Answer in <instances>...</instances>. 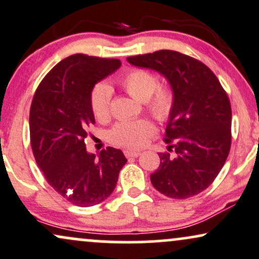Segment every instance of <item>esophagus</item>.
I'll return each mask as SVG.
<instances>
[{
    "instance_id": "obj_1",
    "label": "esophagus",
    "mask_w": 259,
    "mask_h": 259,
    "mask_svg": "<svg viewBox=\"0 0 259 259\" xmlns=\"http://www.w3.org/2000/svg\"><path fill=\"white\" fill-rule=\"evenodd\" d=\"M141 154H142L141 151H131V150L124 151V156L126 157H138Z\"/></svg>"
}]
</instances>
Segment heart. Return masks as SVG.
<instances>
[{
    "label": "heart",
    "mask_w": 259,
    "mask_h": 259,
    "mask_svg": "<svg viewBox=\"0 0 259 259\" xmlns=\"http://www.w3.org/2000/svg\"><path fill=\"white\" fill-rule=\"evenodd\" d=\"M121 86L130 96L145 102L148 111L160 122H166L173 115L176 97L172 88L159 84L156 75L148 70L131 69L120 78ZM111 88L105 83L94 86L91 93V109L94 117L103 122L110 116ZM155 133V127L147 120L122 121L115 124L109 133L110 142L120 147L141 148Z\"/></svg>",
    "instance_id": "obj_1"
}]
</instances>
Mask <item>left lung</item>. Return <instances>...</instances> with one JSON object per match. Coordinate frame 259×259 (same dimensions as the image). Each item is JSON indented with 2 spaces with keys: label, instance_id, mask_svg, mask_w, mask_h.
I'll return each instance as SVG.
<instances>
[{
  "label": "left lung",
  "instance_id": "obj_1",
  "mask_svg": "<svg viewBox=\"0 0 259 259\" xmlns=\"http://www.w3.org/2000/svg\"><path fill=\"white\" fill-rule=\"evenodd\" d=\"M127 60L162 74L176 97L163 142L176 156L159 154L151 183L171 199L197 195L213 183L230 151L232 106L227 92L208 66L179 52L162 50Z\"/></svg>",
  "mask_w": 259,
  "mask_h": 259
}]
</instances>
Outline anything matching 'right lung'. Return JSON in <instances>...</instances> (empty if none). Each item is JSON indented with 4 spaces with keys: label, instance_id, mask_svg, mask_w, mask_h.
<instances>
[{
    "label": "right lung",
    "instance_id": "right-lung-1",
    "mask_svg": "<svg viewBox=\"0 0 259 259\" xmlns=\"http://www.w3.org/2000/svg\"><path fill=\"white\" fill-rule=\"evenodd\" d=\"M118 59L74 54L59 62L39 82L30 108V142L46 181L80 207L111 195L127 159L108 147L88 154L84 138L96 123L91 109L94 84L120 68Z\"/></svg>",
    "mask_w": 259,
    "mask_h": 259
}]
</instances>
